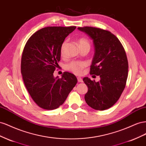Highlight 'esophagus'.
<instances>
[{
	"mask_svg": "<svg viewBox=\"0 0 146 146\" xmlns=\"http://www.w3.org/2000/svg\"><path fill=\"white\" fill-rule=\"evenodd\" d=\"M77 79H78V81L79 82H83V80H82V78H80V77H78Z\"/></svg>",
	"mask_w": 146,
	"mask_h": 146,
	"instance_id": "esophagus-1",
	"label": "esophagus"
}]
</instances>
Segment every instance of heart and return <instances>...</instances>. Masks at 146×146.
I'll use <instances>...</instances> for the list:
<instances>
[{"label":"heart","mask_w":146,"mask_h":146,"mask_svg":"<svg viewBox=\"0 0 146 146\" xmlns=\"http://www.w3.org/2000/svg\"><path fill=\"white\" fill-rule=\"evenodd\" d=\"M79 46L81 49L84 48H88L90 49V44L89 41L85 38H80L78 40ZM67 45V41H65L62 43L60 48V54L62 56H64L65 54V50ZM87 66V64L85 62L74 60L70 62L66 65V69L70 72H72L76 74H81L82 73V70Z\"/></svg>","instance_id":"obj_1"}]
</instances>
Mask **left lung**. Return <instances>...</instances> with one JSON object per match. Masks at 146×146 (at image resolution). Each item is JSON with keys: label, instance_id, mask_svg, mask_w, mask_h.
<instances>
[{"label": "left lung", "instance_id": "1", "mask_svg": "<svg viewBox=\"0 0 146 146\" xmlns=\"http://www.w3.org/2000/svg\"><path fill=\"white\" fill-rule=\"evenodd\" d=\"M78 29L93 40L95 54L90 74L101 78L98 82L87 77L83 78L88 87L85 100L94 110L109 109L117 102L126 86L128 63L125 51L119 40L110 31L89 26Z\"/></svg>", "mask_w": 146, "mask_h": 146}]
</instances>
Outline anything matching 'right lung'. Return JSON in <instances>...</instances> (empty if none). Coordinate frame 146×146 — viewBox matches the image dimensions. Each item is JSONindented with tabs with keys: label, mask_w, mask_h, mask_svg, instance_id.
<instances>
[{
	"label": "right lung",
	"mask_w": 146,
	"mask_h": 146,
	"mask_svg": "<svg viewBox=\"0 0 146 146\" xmlns=\"http://www.w3.org/2000/svg\"><path fill=\"white\" fill-rule=\"evenodd\" d=\"M76 26L46 27L36 31L23 49L21 70L24 85L33 100L47 110L59 108L76 86L73 74L64 72L54 78V72L60 60V48Z\"/></svg>",
	"instance_id": "add662e5"
}]
</instances>
